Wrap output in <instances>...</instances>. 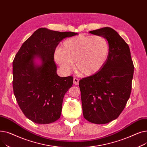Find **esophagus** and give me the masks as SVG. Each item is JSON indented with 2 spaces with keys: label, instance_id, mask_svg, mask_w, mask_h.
I'll list each match as a JSON object with an SVG mask.
<instances>
[{
  "label": "esophagus",
  "instance_id": "1",
  "mask_svg": "<svg viewBox=\"0 0 147 147\" xmlns=\"http://www.w3.org/2000/svg\"><path fill=\"white\" fill-rule=\"evenodd\" d=\"M79 80L78 79L74 78V79H73V83L75 84V85H78V84H79Z\"/></svg>",
  "mask_w": 147,
  "mask_h": 147
}]
</instances>
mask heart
<instances>
[{"mask_svg": "<svg viewBox=\"0 0 147 147\" xmlns=\"http://www.w3.org/2000/svg\"><path fill=\"white\" fill-rule=\"evenodd\" d=\"M110 46L100 36H79L69 38L55 52L57 63L65 71H70L76 61L78 73L90 76L101 69L109 58Z\"/></svg>", "mask_w": 147, "mask_h": 147, "instance_id": "obj_1", "label": "heart"}]
</instances>
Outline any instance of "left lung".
Returning <instances> with one entry per match:
<instances>
[{
	"label": "left lung",
	"mask_w": 147,
	"mask_h": 147,
	"mask_svg": "<svg viewBox=\"0 0 147 147\" xmlns=\"http://www.w3.org/2000/svg\"><path fill=\"white\" fill-rule=\"evenodd\" d=\"M105 37L109 58L97 73L79 81L84 118L95 124L116 119L124 110L132 89L134 66L128 45L110 27L90 31Z\"/></svg>",
	"instance_id": "1"
}]
</instances>
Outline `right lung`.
Segmentation results:
<instances>
[{"label": "right lung", "instance_id": "1", "mask_svg": "<svg viewBox=\"0 0 147 147\" xmlns=\"http://www.w3.org/2000/svg\"><path fill=\"white\" fill-rule=\"evenodd\" d=\"M78 33L37 29L23 43L13 61V90L22 113L37 124L59 119L64 95L73 83L72 76L57 73L54 53L59 42ZM41 61L40 64L35 59Z\"/></svg>", "mask_w": 147, "mask_h": 147}]
</instances>
